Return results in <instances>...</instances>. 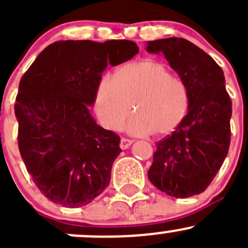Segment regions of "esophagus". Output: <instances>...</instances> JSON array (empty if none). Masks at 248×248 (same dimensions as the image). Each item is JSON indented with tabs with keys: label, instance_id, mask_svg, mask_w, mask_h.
Wrapping results in <instances>:
<instances>
[{
	"label": "esophagus",
	"instance_id": "esophagus-1",
	"mask_svg": "<svg viewBox=\"0 0 248 248\" xmlns=\"http://www.w3.org/2000/svg\"><path fill=\"white\" fill-rule=\"evenodd\" d=\"M132 142H133V140H131V139H126V138H122V139H121V141H120V147H121L122 150H126V149H128L129 146H131Z\"/></svg>",
	"mask_w": 248,
	"mask_h": 248
}]
</instances>
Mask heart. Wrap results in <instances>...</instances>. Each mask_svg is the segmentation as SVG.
<instances>
[{
  "label": "heart",
  "mask_w": 248,
  "mask_h": 248,
  "mask_svg": "<svg viewBox=\"0 0 248 248\" xmlns=\"http://www.w3.org/2000/svg\"><path fill=\"white\" fill-rule=\"evenodd\" d=\"M94 111L102 126L116 131L126 117L127 131L137 136L171 134L188 111V93L181 80L152 60L129 62L114 76L102 77L94 93Z\"/></svg>",
  "instance_id": "1"
}]
</instances>
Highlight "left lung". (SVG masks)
Returning a JSON list of instances; mask_svg holds the SVG:
<instances>
[{"label":"left lung","instance_id":"left-lung-1","mask_svg":"<svg viewBox=\"0 0 248 248\" xmlns=\"http://www.w3.org/2000/svg\"><path fill=\"white\" fill-rule=\"evenodd\" d=\"M146 50L164 55L188 93V112L170 136L156 144L147 176L170 197L197 196L216 176L231 144L232 99L223 71L210 55L184 38L147 42Z\"/></svg>","mask_w":248,"mask_h":248}]
</instances>
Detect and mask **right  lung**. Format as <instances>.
Masks as SVG:
<instances>
[{"label": "right lung", "instance_id": "1", "mask_svg": "<svg viewBox=\"0 0 248 248\" xmlns=\"http://www.w3.org/2000/svg\"><path fill=\"white\" fill-rule=\"evenodd\" d=\"M134 42L59 41L25 72L14 110L17 145L42 193L66 207L87 205L110 182L120 137L91 116L104 69L138 54Z\"/></svg>", "mask_w": 248, "mask_h": 248}]
</instances>
